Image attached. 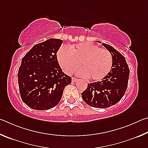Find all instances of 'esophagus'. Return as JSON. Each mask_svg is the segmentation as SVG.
<instances>
[{
	"label": "esophagus",
	"instance_id": "1",
	"mask_svg": "<svg viewBox=\"0 0 148 148\" xmlns=\"http://www.w3.org/2000/svg\"><path fill=\"white\" fill-rule=\"evenodd\" d=\"M77 80H78V79H77V78H76V77H72V81L73 82H76V81H77Z\"/></svg>",
	"mask_w": 148,
	"mask_h": 148
}]
</instances>
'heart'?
I'll use <instances>...</instances> for the list:
<instances>
[{"label": "heart", "mask_w": 148, "mask_h": 148, "mask_svg": "<svg viewBox=\"0 0 148 148\" xmlns=\"http://www.w3.org/2000/svg\"><path fill=\"white\" fill-rule=\"evenodd\" d=\"M57 59L62 69L72 74L79 68L81 76L91 80H100L111 71L113 57L108 50L88 42L71 46L69 50L61 47L57 52Z\"/></svg>", "instance_id": "heart-1"}]
</instances>
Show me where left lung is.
<instances>
[{
	"label": "left lung",
	"instance_id": "1",
	"mask_svg": "<svg viewBox=\"0 0 148 148\" xmlns=\"http://www.w3.org/2000/svg\"><path fill=\"white\" fill-rule=\"evenodd\" d=\"M102 44L113 57L112 69L101 81L88 84L82 97L89 106L106 108L117 104L124 96L128 86L130 70L123 56L110 45Z\"/></svg>",
	"mask_w": 148,
	"mask_h": 148
}]
</instances>
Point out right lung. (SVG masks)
<instances>
[{"instance_id": "obj_1", "label": "right lung", "mask_w": 148, "mask_h": 148, "mask_svg": "<svg viewBox=\"0 0 148 148\" xmlns=\"http://www.w3.org/2000/svg\"><path fill=\"white\" fill-rule=\"evenodd\" d=\"M62 40L51 38L37 44L21 60L18 84L22 101L32 109L46 110L57 106L72 77L62 72L57 52Z\"/></svg>"}]
</instances>
